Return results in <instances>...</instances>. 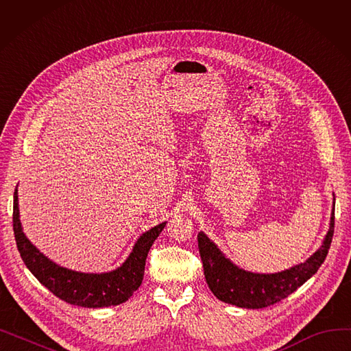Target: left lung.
<instances>
[{"label": "left lung", "instance_id": "obj_1", "mask_svg": "<svg viewBox=\"0 0 351 351\" xmlns=\"http://www.w3.org/2000/svg\"><path fill=\"white\" fill-rule=\"evenodd\" d=\"M335 205L333 195L330 226L322 246L303 263L278 273H253L236 266L204 232H199V253L212 293L220 302L243 308H263L286 299L306 283L324 262L335 233Z\"/></svg>", "mask_w": 351, "mask_h": 351}]
</instances>
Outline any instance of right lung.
Here are the masks:
<instances>
[{
    "label": "right lung",
    "instance_id": "add662e5",
    "mask_svg": "<svg viewBox=\"0 0 351 351\" xmlns=\"http://www.w3.org/2000/svg\"><path fill=\"white\" fill-rule=\"evenodd\" d=\"M12 223L21 259L40 283L61 300L89 308L118 306L131 299L142 283L147 252L166 225L162 222L142 233L119 267L104 273H84L57 265L29 242L20 220L18 186L14 192Z\"/></svg>",
    "mask_w": 351,
    "mask_h": 351
}]
</instances>
